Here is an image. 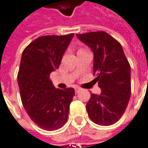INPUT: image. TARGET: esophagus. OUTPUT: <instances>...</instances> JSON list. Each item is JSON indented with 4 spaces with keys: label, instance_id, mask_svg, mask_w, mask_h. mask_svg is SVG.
Returning <instances> with one entry per match:
<instances>
[{
    "label": "esophagus",
    "instance_id": "34e87169",
    "mask_svg": "<svg viewBox=\"0 0 148 148\" xmlns=\"http://www.w3.org/2000/svg\"><path fill=\"white\" fill-rule=\"evenodd\" d=\"M81 89L80 88V87H76V89H75V91H76V93L77 94V93H79V91L81 90Z\"/></svg>",
    "mask_w": 148,
    "mask_h": 148
}]
</instances>
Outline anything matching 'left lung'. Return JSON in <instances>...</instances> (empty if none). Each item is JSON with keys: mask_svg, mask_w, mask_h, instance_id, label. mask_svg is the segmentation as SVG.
Wrapping results in <instances>:
<instances>
[{"mask_svg": "<svg viewBox=\"0 0 148 148\" xmlns=\"http://www.w3.org/2000/svg\"><path fill=\"white\" fill-rule=\"evenodd\" d=\"M76 36L94 52V81L101 88V94H91L86 104L89 117L97 125H112L122 116L130 99V62L120 42L106 32Z\"/></svg>", "mask_w": 148, "mask_h": 148, "instance_id": "left-lung-1", "label": "left lung"}]
</instances>
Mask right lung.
Segmentation results:
<instances>
[{
  "instance_id": "right-lung-1",
  "label": "right lung",
  "mask_w": 148,
  "mask_h": 148,
  "mask_svg": "<svg viewBox=\"0 0 148 148\" xmlns=\"http://www.w3.org/2000/svg\"><path fill=\"white\" fill-rule=\"evenodd\" d=\"M74 33L43 36L23 51L18 72L22 103L32 121L45 130H56L68 119L73 88H54L49 75L58 69Z\"/></svg>"
}]
</instances>
